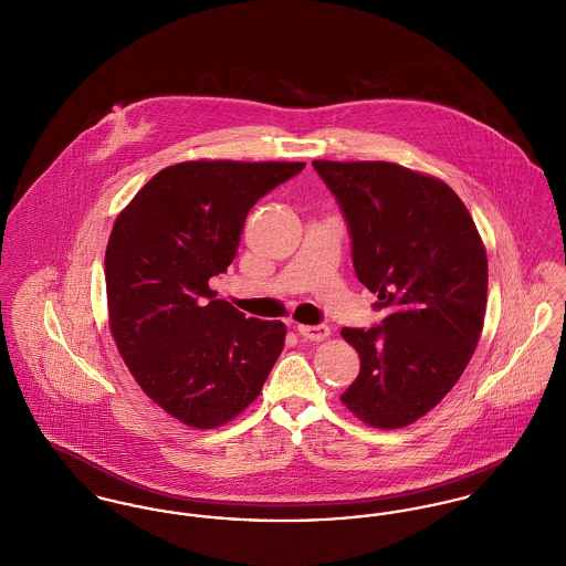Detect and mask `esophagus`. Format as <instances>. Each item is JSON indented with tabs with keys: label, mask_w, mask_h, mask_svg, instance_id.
<instances>
[{
	"label": "esophagus",
	"mask_w": 566,
	"mask_h": 566,
	"mask_svg": "<svg viewBox=\"0 0 566 566\" xmlns=\"http://www.w3.org/2000/svg\"><path fill=\"white\" fill-rule=\"evenodd\" d=\"M297 332L305 340H325L329 336L327 325H297Z\"/></svg>",
	"instance_id": "34e87169"
}]
</instances>
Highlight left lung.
<instances>
[{
    "label": "left lung",
    "mask_w": 566,
    "mask_h": 566,
    "mask_svg": "<svg viewBox=\"0 0 566 566\" xmlns=\"http://www.w3.org/2000/svg\"><path fill=\"white\" fill-rule=\"evenodd\" d=\"M350 237L357 280L386 318L340 334L359 375L340 400L377 429H400L452 390L479 345L486 254L461 198L388 161H312Z\"/></svg>",
    "instance_id": "8db88e82"
}]
</instances>
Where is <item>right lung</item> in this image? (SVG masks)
<instances>
[{
    "instance_id": "right-lung-1",
    "label": "right lung",
    "mask_w": 566,
    "mask_h": 566,
    "mask_svg": "<svg viewBox=\"0 0 566 566\" xmlns=\"http://www.w3.org/2000/svg\"><path fill=\"white\" fill-rule=\"evenodd\" d=\"M305 164L185 161L153 176L118 216L107 252L109 327L130 375L196 429L241 413L286 338L245 318L209 282L234 261L250 209Z\"/></svg>"
}]
</instances>
